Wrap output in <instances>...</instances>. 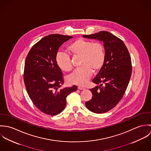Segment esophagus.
<instances>
[{"instance_id":"esophagus-1","label":"esophagus","mask_w":151,"mask_h":151,"mask_svg":"<svg viewBox=\"0 0 151 151\" xmlns=\"http://www.w3.org/2000/svg\"><path fill=\"white\" fill-rule=\"evenodd\" d=\"M78 89H80V90H84L86 88L84 87H83V86H78Z\"/></svg>"}]
</instances>
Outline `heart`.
I'll list each match as a JSON object with an SVG mask.
<instances>
[{
	"instance_id": "obj_1",
	"label": "heart",
	"mask_w": 151,
	"mask_h": 151,
	"mask_svg": "<svg viewBox=\"0 0 151 151\" xmlns=\"http://www.w3.org/2000/svg\"><path fill=\"white\" fill-rule=\"evenodd\" d=\"M68 50L73 56L81 57L80 66L67 77L68 83L84 86L91 78L92 73H98L104 65L106 53L104 45L101 42L79 38L70 43ZM58 66L63 71H70L73 65L69 55L59 52L56 56Z\"/></svg>"
}]
</instances>
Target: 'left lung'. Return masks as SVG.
<instances>
[{
  "instance_id": "1",
  "label": "left lung",
  "mask_w": 151,
  "mask_h": 151,
  "mask_svg": "<svg viewBox=\"0 0 151 151\" xmlns=\"http://www.w3.org/2000/svg\"><path fill=\"white\" fill-rule=\"evenodd\" d=\"M83 37L103 42L106 53L104 65L92 82L93 96L86 102V108L95 113H104L115 107L123 98L131 78L132 66L129 50L120 39L102 31Z\"/></svg>"
}]
</instances>
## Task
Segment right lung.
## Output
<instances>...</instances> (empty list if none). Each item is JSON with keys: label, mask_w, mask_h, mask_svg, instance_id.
<instances>
[{"label": "right lung", "mask_w": 151, "mask_h": 151, "mask_svg": "<svg viewBox=\"0 0 151 151\" xmlns=\"http://www.w3.org/2000/svg\"><path fill=\"white\" fill-rule=\"evenodd\" d=\"M73 37L54 34L42 38L29 50L24 66V81L34 105L43 113L55 116L65 107L66 98L77 86L62 88L63 74L56 56L63 43Z\"/></svg>", "instance_id": "right-lung-1"}]
</instances>
